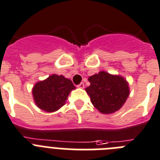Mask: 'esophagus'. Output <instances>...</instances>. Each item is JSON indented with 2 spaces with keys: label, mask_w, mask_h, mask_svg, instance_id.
Wrapping results in <instances>:
<instances>
[{
  "label": "esophagus",
  "mask_w": 160,
  "mask_h": 160,
  "mask_svg": "<svg viewBox=\"0 0 160 160\" xmlns=\"http://www.w3.org/2000/svg\"><path fill=\"white\" fill-rule=\"evenodd\" d=\"M77 87H78V88H84V83H80V84H79Z\"/></svg>",
  "instance_id": "obj_1"
}]
</instances>
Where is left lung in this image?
Masks as SVG:
<instances>
[{"label": "left lung", "mask_w": 160, "mask_h": 160, "mask_svg": "<svg viewBox=\"0 0 160 160\" xmlns=\"http://www.w3.org/2000/svg\"><path fill=\"white\" fill-rule=\"evenodd\" d=\"M90 85L85 88L92 104L100 113L110 114L123 106L130 95V87L126 79L105 71L88 77Z\"/></svg>", "instance_id": "obj_1"}]
</instances>
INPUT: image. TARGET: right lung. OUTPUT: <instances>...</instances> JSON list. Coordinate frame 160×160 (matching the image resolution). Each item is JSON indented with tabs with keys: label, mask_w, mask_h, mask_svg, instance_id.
<instances>
[{
	"label": "right lung",
	"mask_w": 160,
	"mask_h": 160,
	"mask_svg": "<svg viewBox=\"0 0 160 160\" xmlns=\"http://www.w3.org/2000/svg\"><path fill=\"white\" fill-rule=\"evenodd\" d=\"M75 88L72 80L62 75L53 74L37 82L32 88V94L34 103L39 109L51 113L65 105L68 97Z\"/></svg>",
	"instance_id": "add662e5"
}]
</instances>
